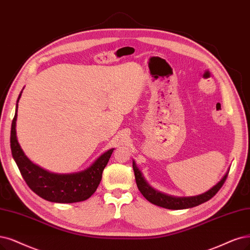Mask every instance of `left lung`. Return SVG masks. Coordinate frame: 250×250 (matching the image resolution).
Instances as JSON below:
<instances>
[{"mask_svg":"<svg viewBox=\"0 0 250 250\" xmlns=\"http://www.w3.org/2000/svg\"><path fill=\"white\" fill-rule=\"evenodd\" d=\"M133 169L135 173L137 187L139 188L143 197L156 206L172 210H180L196 207L198 205L203 204V203L209 201L212 197H214L216 195V192L220 189L221 187H223L229 173V171H227L223 178H221L214 187H212L210 189L201 193V195L192 197H174L153 188L150 184L146 181L142 172L137 167L135 161H133Z\"/></svg>","mask_w":250,"mask_h":250,"instance_id":"obj_1","label":"left lung"}]
</instances>
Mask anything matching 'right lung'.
Here are the masks:
<instances>
[{"label": "right lung", "instance_id": "obj_1", "mask_svg": "<svg viewBox=\"0 0 250 250\" xmlns=\"http://www.w3.org/2000/svg\"><path fill=\"white\" fill-rule=\"evenodd\" d=\"M23 89V88H22ZM11 125L10 146L12 156L29 188L42 199L53 203H76L87 200L94 193L102 179V173L108 164L114 148L102 153L88 168L68 174L52 173L34 164L23 152L16 136L18 102Z\"/></svg>", "mask_w": 250, "mask_h": 250}]
</instances>
